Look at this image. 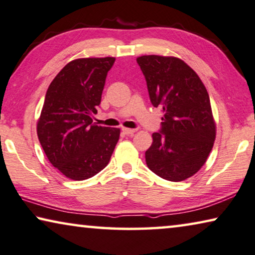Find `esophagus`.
Here are the masks:
<instances>
[{
	"label": "esophagus",
	"instance_id": "obj_1",
	"mask_svg": "<svg viewBox=\"0 0 255 255\" xmlns=\"http://www.w3.org/2000/svg\"><path fill=\"white\" fill-rule=\"evenodd\" d=\"M123 131L125 135H132L134 132H136V129H130V128H123Z\"/></svg>",
	"mask_w": 255,
	"mask_h": 255
}]
</instances>
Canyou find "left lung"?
<instances>
[{
    "label": "left lung",
    "instance_id": "1",
    "mask_svg": "<svg viewBox=\"0 0 255 255\" xmlns=\"http://www.w3.org/2000/svg\"><path fill=\"white\" fill-rule=\"evenodd\" d=\"M136 60L152 105L164 113L161 130L152 134L153 142L145 152L146 165L165 180H187L206 162L216 136L206 87L177 57L145 55Z\"/></svg>",
    "mask_w": 255,
    "mask_h": 255
}]
</instances>
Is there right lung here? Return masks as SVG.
Wrapping results in <instances>:
<instances>
[{
    "label": "right lung",
    "instance_id": "right-lung-1",
    "mask_svg": "<svg viewBox=\"0 0 255 255\" xmlns=\"http://www.w3.org/2000/svg\"><path fill=\"white\" fill-rule=\"evenodd\" d=\"M115 60V57L72 60L45 94L37 137L51 165L71 180H87L104 169L119 140V128L93 123Z\"/></svg>",
    "mask_w": 255,
    "mask_h": 255
}]
</instances>
